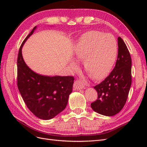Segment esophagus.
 <instances>
[{
  "label": "esophagus",
  "instance_id": "obj_1",
  "mask_svg": "<svg viewBox=\"0 0 147 147\" xmlns=\"http://www.w3.org/2000/svg\"><path fill=\"white\" fill-rule=\"evenodd\" d=\"M84 88L83 84L79 80H76L74 83V89L75 90H79Z\"/></svg>",
  "mask_w": 147,
  "mask_h": 147
}]
</instances>
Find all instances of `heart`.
<instances>
[{
    "label": "heart",
    "mask_w": 147,
    "mask_h": 147,
    "mask_svg": "<svg viewBox=\"0 0 147 147\" xmlns=\"http://www.w3.org/2000/svg\"><path fill=\"white\" fill-rule=\"evenodd\" d=\"M117 43L110 34L98 31H90L84 34L79 40L75 49V58L84 61V68L90 77L99 80L107 76L116 59ZM72 70H77L78 65L70 63Z\"/></svg>",
    "instance_id": "b5f03b06"
}]
</instances>
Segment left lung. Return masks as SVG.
I'll return each instance as SVG.
<instances>
[{"mask_svg":"<svg viewBox=\"0 0 147 147\" xmlns=\"http://www.w3.org/2000/svg\"><path fill=\"white\" fill-rule=\"evenodd\" d=\"M118 52L115 67L110 75L94 88L97 99L91 104L94 112L111 117L119 113L125 105L131 86V57L125 43L118 38Z\"/></svg>","mask_w":147,"mask_h":147,"instance_id":"8db88e82","label":"left lung"}]
</instances>
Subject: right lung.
Wrapping results in <instances>:
<instances>
[{"mask_svg":"<svg viewBox=\"0 0 147 147\" xmlns=\"http://www.w3.org/2000/svg\"><path fill=\"white\" fill-rule=\"evenodd\" d=\"M37 26L24 39L17 60L18 87L26 106L40 119L48 120L63 111L72 92L74 78L72 76H46L37 74L26 65L22 48L32 35Z\"/></svg>","mask_w":147,"mask_h":147,"instance_id":"add662e5","label":"right lung"}]
</instances>
